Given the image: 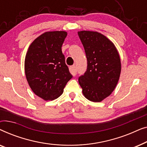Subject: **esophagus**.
<instances>
[{"label": "esophagus", "instance_id": "34e87169", "mask_svg": "<svg viewBox=\"0 0 147 147\" xmlns=\"http://www.w3.org/2000/svg\"><path fill=\"white\" fill-rule=\"evenodd\" d=\"M69 71H70V73L72 74V75H73L74 76H75L76 75V74H77V69H76V66L75 65L70 66Z\"/></svg>", "mask_w": 147, "mask_h": 147}]
</instances>
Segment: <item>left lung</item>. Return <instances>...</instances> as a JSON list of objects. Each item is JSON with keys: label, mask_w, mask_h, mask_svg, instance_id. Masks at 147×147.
Returning a JSON list of instances; mask_svg holds the SVG:
<instances>
[{"label": "left lung", "mask_w": 147, "mask_h": 147, "mask_svg": "<svg viewBox=\"0 0 147 147\" xmlns=\"http://www.w3.org/2000/svg\"><path fill=\"white\" fill-rule=\"evenodd\" d=\"M85 50L87 70L78 79L86 98L100 102L115 89L121 72L118 51L110 40L97 31L78 32Z\"/></svg>", "instance_id": "1"}]
</instances>
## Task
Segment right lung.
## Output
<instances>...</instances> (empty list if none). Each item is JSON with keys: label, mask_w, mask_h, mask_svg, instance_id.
<instances>
[{"label": "right lung", "mask_w": 147, "mask_h": 147, "mask_svg": "<svg viewBox=\"0 0 147 147\" xmlns=\"http://www.w3.org/2000/svg\"><path fill=\"white\" fill-rule=\"evenodd\" d=\"M67 35L63 31L45 32L32 42L26 53L28 84L35 94L46 101L59 97L72 78L61 51Z\"/></svg>", "instance_id": "right-lung-1"}]
</instances>
